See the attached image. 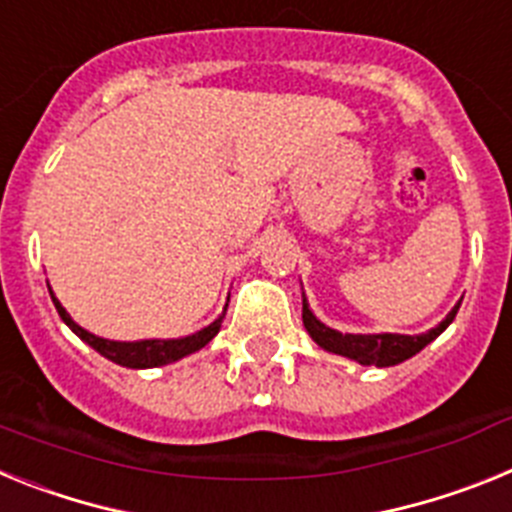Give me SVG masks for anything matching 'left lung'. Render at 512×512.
<instances>
[{
  "mask_svg": "<svg viewBox=\"0 0 512 512\" xmlns=\"http://www.w3.org/2000/svg\"><path fill=\"white\" fill-rule=\"evenodd\" d=\"M459 305L436 328H431L428 333H420V336H400V333H338V330L328 328V325L320 323L312 315L307 300H302V323H305L312 341L318 343L320 348H325V351H330V354L346 356V359H354L364 366H395L415 356L418 351H423L431 341H436L443 330L449 328L451 320L456 318Z\"/></svg>",
  "mask_w": 512,
  "mask_h": 512,
  "instance_id": "left-lung-1",
  "label": "left lung"
}]
</instances>
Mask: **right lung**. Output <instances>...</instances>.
<instances>
[{
	"instance_id": "obj_1",
	"label": "right lung",
	"mask_w": 512,
	"mask_h": 512,
	"mask_svg": "<svg viewBox=\"0 0 512 512\" xmlns=\"http://www.w3.org/2000/svg\"><path fill=\"white\" fill-rule=\"evenodd\" d=\"M51 300H53V305H56V310H58V315H61L63 323L69 325V328L74 330L81 341L89 343V346H92L94 351H99L104 359L115 361V364H120V366H130V369H151V366H164V364H171V361L184 359V356L194 354V351H200L202 346H207V343L217 336L220 323H223V318H225V312H223L220 318L212 320L207 328L197 330V333H192V336L171 338V341H158V338H151V341L125 343V341H107V338L94 336V333H89V330H84L79 323H74V320H71V315L66 312V307H63L61 302L53 297V292H51ZM225 310H228V305H225Z\"/></svg>"
}]
</instances>
